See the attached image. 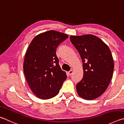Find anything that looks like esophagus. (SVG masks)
<instances>
[{
  "instance_id": "esophagus-1",
  "label": "esophagus",
  "mask_w": 124,
  "mask_h": 124,
  "mask_svg": "<svg viewBox=\"0 0 124 124\" xmlns=\"http://www.w3.org/2000/svg\"><path fill=\"white\" fill-rule=\"evenodd\" d=\"M73 70H70V71H69V72H68V73H69V75H71L73 73Z\"/></svg>"
}]
</instances>
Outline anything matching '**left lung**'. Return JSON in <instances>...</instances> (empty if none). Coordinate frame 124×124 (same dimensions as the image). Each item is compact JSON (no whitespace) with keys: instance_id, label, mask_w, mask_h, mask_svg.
<instances>
[{"instance_id":"1","label":"left lung","mask_w":124,"mask_h":124,"mask_svg":"<svg viewBox=\"0 0 124 124\" xmlns=\"http://www.w3.org/2000/svg\"><path fill=\"white\" fill-rule=\"evenodd\" d=\"M83 62V77L76 84L78 94L91 100L103 94L111 81L114 62L109 47L93 35L71 36Z\"/></svg>"}]
</instances>
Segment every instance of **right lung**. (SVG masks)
<instances>
[{
	"label": "right lung",
	"instance_id": "1",
	"mask_svg": "<svg viewBox=\"0 0 124 124\" xmlns=\"http://www.w3.org/2000/svg\"><path fill=\"white\" fill-rule=\"evenodd\" d=\"M68 38L66 34L49 30L35 37L28 48L24 73L29 87L39 98L55 96L66 79V73L59 64L56 50Z\"/></svg>",
	"mask_w": 124,
	"mask_h": 124
}]
</instances>
